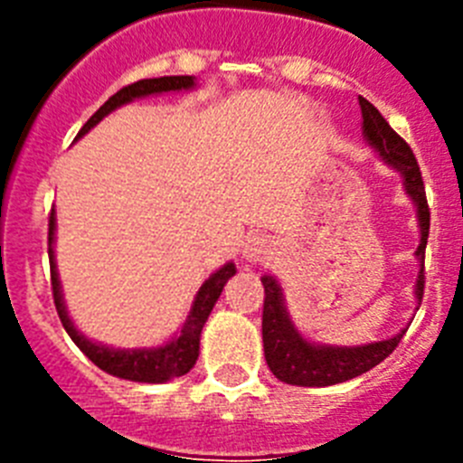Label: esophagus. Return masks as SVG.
I'll return each mask as SVG.
<instances>
[{"label":"esophagus","instance_id":"esophagus-1","mask_svg":"<svg viewBox=\"0 0 463 463\" xmlns=\"http://www.w3.org/2000/svg\"><path fill=\"white\" fill-rule=\"evenodd\" d=\"M273 250H276V248L271 245V241L264 239V236H252V239H248V243H245L243 255L245 260L250 261H267L273 257Z\"/></svg>","mask_w":463,"mask_h":463}]
</instances>
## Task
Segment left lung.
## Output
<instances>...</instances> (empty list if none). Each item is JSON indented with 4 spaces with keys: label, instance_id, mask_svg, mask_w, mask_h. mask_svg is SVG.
Returning <instances> with one entry per match:
<instances>
[{
    "label": "left lung",
    "instance_id": "1",
    "mask_svg": "<svg viewBox=\"0 0 463 463\" xmlns=\"http://www.w3.org/2000/svg\"><path fill=\"white\" fill-rule=\"evenodd\" d=\"M364 120V137L378 150L380 157L390 166H394L403 175L408 196L417 206V218H420V245H417V260H420V276H417L415 294L417 301L422 304L424 297V250H427L429 239V213L427 192H424L422 171L417 165L415 155L399 134L390 127V122L380 116L371 101L359 97ZM264 285V310H261V338H264V357H267L269 369L273 371L278 380L288 384H301V387H329V384L345 383L357 375L366 373L373 366H378L383 359L390 357L401 343L406 329L399 331L394 338L387 341L369 343V345L357 347H331L315 345L306 341L294 325L289 322L288 308L282 301V289L273 276L261 278Z\"/></svg>",
    "mask_w": 463,
    "mask_h": 463
}]
</instances>
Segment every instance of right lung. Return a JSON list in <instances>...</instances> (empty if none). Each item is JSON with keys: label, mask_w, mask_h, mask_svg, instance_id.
I'll list each match as a JSON object with an SVG mask.
<instances>
[{"label": "right lung", "mask_w": 463, "mask_h": 463, "mask_svg": "<svg viewBox=\"0 0 463 463\" xmlns=\"http://www.w3.org/2000/svg\"><path fill=\"white\" fill-rule=\"evenodd\" d=\"M194 88V79L192 76H162V79H143L132 85H125L118 90L113 97H109L104 106L90 118L79 132V138L88 134L97 122L104 116H109L110 110H116L118 106L127 104V101L138 99V97H148V94L159 92H175V90H190ZM52 241H55V211H51L48 218V257H51V285H52V301H55L57 315L62 320V326L71 336V341L85 353V357L92 364H97L101 371L116 375V378L134 380V383H166V380L181 378L196 364L199 357V338H202V329L206 325L208 315H211L213 306L222 294V288L227 280L236 273V267L229 261L220 271L213 273L206 282H203L199 292L194 297L190 315H187L185 325L181 329V336H175L166 345L155 347V350H110V347L92 343L76 331L73 322L69 320L67 308L62 301V289H60V278H57L55 269V255H52Z\"/></svg>", "instance_id": "obj_1"}]
</instances>
